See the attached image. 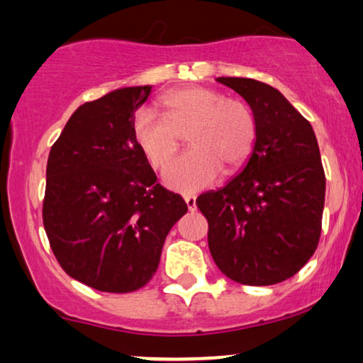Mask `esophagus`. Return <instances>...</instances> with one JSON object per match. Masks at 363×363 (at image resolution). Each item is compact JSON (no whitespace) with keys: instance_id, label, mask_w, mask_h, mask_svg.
I'll return each instance as SVG.
<instances>
[{"instance_id":"esophagus-1","label":"esophagus","mask_w":363,"mask_h":363,"mask_svg":"<svg viewBox=\"0 0 363 363\" xmlns=\"http://www.w3.org/2000/svg\"><path fill=\"white\" fill-rule=\"evenodd\" d=\"M183 200H185L188 210H190V211L196 210V196L195 195H185V196H183Z\"/></svg>"}]
</instances>
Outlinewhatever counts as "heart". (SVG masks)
<instances>
[{
  "mask_svg": "<svg viewBox=\"0 0 363 363\" xmlns=\"http://www.w3.org/2000/svg\"><path fill=\"white\" fill-rule=\"evenodd\" d=\"M160 106L163 117L152 108H140L133 117L132 132L148 165L158 170L175 155L180 135L189 130L190 150L163 173L173 190H201L216 180L221 167L235 170L250 157L256 142V118L241 99L225 97L210 87L188 86L167 92Z\"/></svg>",
  "mask_w": 363,
  "mask_h": 363,
  "instance_id": "1",
  "label": "heart"
}]
</instances>
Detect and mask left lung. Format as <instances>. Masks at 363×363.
<instances>
[{
	"mask_svg": "<svg viewBox=\"0 0 363 363\" xmlns=\"http://www.w3.org/2000/svg\"><path fill=\"white\" fill-rule=\"evenodd\" d=\"M250 104L256 142L240 175L196 206L218 269L246 286L289 279L319 245L325 175L312 125L264 82L218 77Z\"/></svg>",
	"mask_w": 363,
	"mask_h": 363,
	"instance_id": "obj_1",
	"label": "left lung"
}]
</instances>
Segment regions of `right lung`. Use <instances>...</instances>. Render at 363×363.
<instances>
[{"instance_id":"add662e5","label":"right lung","mask_w":363,"mask_h":363,"mask_svg":"<svg viewBox=\"0 0 363 363\" xmlns=\"http://www.w3.org/2000/svg\"><path fill=\"white\" fill-rule=\"evenodd\" d=\"M152 86L86 102L51 147L43 223L64 271L102 292H133L155 274L172 226L188 211L157 183L132 122Z\"/></svg>"}]
</instances>
